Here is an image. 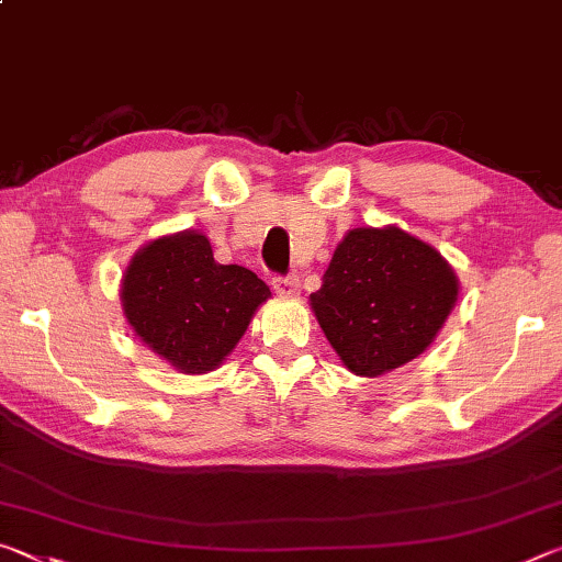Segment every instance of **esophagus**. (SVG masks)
<instances>
[{
  "label": "esophagus",
  "instance_id": "34e87169",
  "mask_svg": "<svg viewBox=\"0 0 562 562\" xmlns=\"http://www.w3.org/2000/svg\"><path fill=\"white\" fill-rule=\"evenodd\" d=\"M274 292L280 294V297H297L300 294V278L297 274H288V278H274Z\"/></svg>",
  "mask_w": 562,
  "mask_h": 562
}]
</instances>
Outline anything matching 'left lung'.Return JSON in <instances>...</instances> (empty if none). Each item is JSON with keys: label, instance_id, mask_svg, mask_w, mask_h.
<instances>
[{"label": "left lung", "instance_id": "obj_1", "mask_svg": "<svg viewBox=\"0 0 562 562\" xmlns=\"http://www.w3.org/2000/svg\"><path fill=\"white\" fill-rule=\"evenodd\" d=\"M459 297L451 265L402 227H355L310 294L317 322L349 372L379 376L431 345Z\"/></svg>", "mask_w": 562, "mask_h": 562}]
</instances>
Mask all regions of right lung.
Segmentation results:
<instances>
[{"label": "right lung", "mask_w": 562, "mask_h": 562, "mask_svg": "<svg viewBox=\"0 0 562 562\" xmlns=\"http://www.w3.org/2000/svg\"><path fill=\"white\" fill-rule=\"evenodd\" d=\"M270 288L240 265H221L198 231L158 237L123 272L121 304L144 345L183 374L223 364Z\"/></svg>", "instance_id": "right-lung-1"}]
</instances>
